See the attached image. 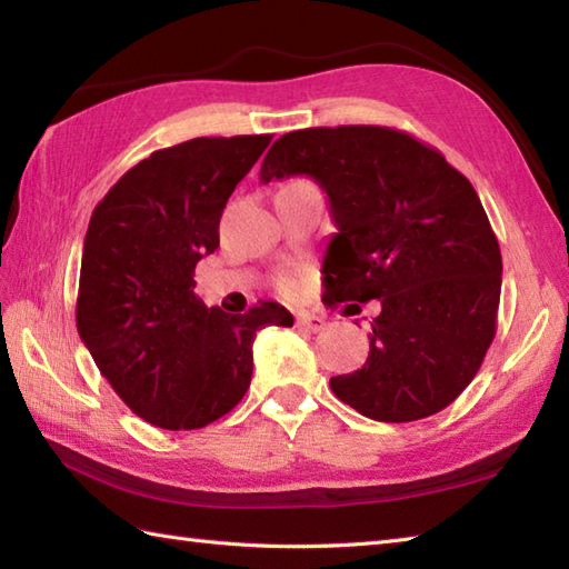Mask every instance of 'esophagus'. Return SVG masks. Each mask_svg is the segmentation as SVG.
Segmentation results:
<instances>
[{
  "label": "esophagus",
  "instance_id": "34e87169",
  "mask_svg": "<svg viewBox=\"0 0 569 569\" xmlns=\"http://www.w3.org/2000/svg\"><path fill=\"white\" fill-rule=\"evenodd\" d=\"M297 327L305 329V331H312V335H317V331H325V329H327V319L315 315V312H299V315H297Z\"/></svg>",
  "mask_w": 569,
  "mask_h": 569
}]
</instances>
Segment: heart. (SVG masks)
Listing matches in <instances>:
<instances>
[{
  "instance_id": "1",
  "label": "heart",
  "mask_w": 569,
  "mask_h": 569,
  "mask_svg": "<svg viewBox=\"0 0 569 569\" xmlns=\"http://www.w3.org/2000/svg\"><path fill=\"white\" fill-rule=\"evenodd\" d=\"M280 287L284 289V292H289V289H292V287H295V282H292V280H289V277H284V280L280 282Z\"/></svg>"
}]
</instances>
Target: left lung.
Segmentation results:
<instances>
[{
    "label": "left lung",
    "instance_id": "8db88e82",
    "mask_svg": "<svg viewBox=\"0 0 569 569\" xmlns=\"http://www.w3.org/2000/svg\"><path fill=\"white\" fill-rule=\"evenodd\" d=\"M292 176L317 180L337 224L325 305L381 302L367 363L331 379V391L386 423L443 411L483 363L500 302V248L470 180L436 148L386 126L284 133L260 180Z\"/></svg>",
    "mask_w": 569,
    "mask_h": 569
}]
</instances>
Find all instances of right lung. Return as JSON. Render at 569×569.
Instances as JSON below:
<instances>
[{
    "instance_id": "right-lung-1",
    "label": "right lung",
    "mask_w": 569,
    "mask_h": 569,
    "mask_svg": "<svg viewBox=\"0 0 569 569\" xmlns=\"http://www.w3.org/2000/svg\"><path fill=\"white\" fill-rule=\"evenodd\" d=\"M272 136L192 138L133 166L96 206L77 299L79 337L128 409L168 431L232 411L262 327H292L277 302L244 315L196 297V264L220 248L234 186Z\"/></svg>"
}]
</instances>
